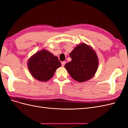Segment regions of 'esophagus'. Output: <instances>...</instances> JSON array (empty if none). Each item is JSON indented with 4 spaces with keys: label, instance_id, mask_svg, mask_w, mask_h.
<instances>
[{
    "label": "esophagus",
    "instance_id": "obj_1",
    "mask_svg": "<svg viewBox=\"0 0 128 128\" xmlns=\"http://www.w3.org/2000/svg\"><path fill=\"white\" fill-rule=\"evenodd\" d=\"M66 63V61H62V63H61L62 66V67H64V66L65 65Z\"/></svg>",
    "mask_w": 128,
    "mask_h": 128
}]
</instances>
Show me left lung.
<instances>
[{"mask_svg": "<svg viewBox=\"0 0 128 128\" xmlns=\"http://www.w3.org/2000/svg\"><path fill=\"white\" fill-rule=\"evenodd\" d=\"M72 61L64 68L72 78L78 82H84L94 76L98 68L97 54L91 46L82 42L70 52Z\"/></svg>", "mask_w": 128, "mask_h": 128, "instance_id": "obj_1", "label": "left lung"}]
</instances>
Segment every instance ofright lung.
<instances>
[{"instance_id": "right-lung-1", "label": "right lung", "mask_w": 128, "mask_h": 128, "mask_svg": "<svg viewBox=\"0 0 128 128\" xmlns=\"http://www.w3.org/2000/svg\"><path fill=\"white\" fill-rule=\"evenodd\" d=\"M61 66L58 58L45 49L34 53L28 61L30 74L41 82H46L51 79L56 69Z\"/></svg>"}]
</instances>
